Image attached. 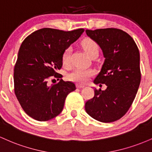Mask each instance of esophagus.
I'll use <instances>...</instances> for the list:
<instances>
[{"label": "esophagus", "instance_id": "34e87169", "mask_svg": "<svg viewBox=\"0 0 152 152\" xmlns=\"http://www.w3.org/2000/svg\"><path fill=\"white\" fill-rule=\"evenodd\" d=\"M76 87H77V88H84L85 85H81V84H77Z\"/></svg>", "mask_w": 152, "mask_h": 152}]
</instances>
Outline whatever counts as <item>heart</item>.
I'll return each mask as SVG.
<instances>
[{
  "label": "heart",
  "instance_id": "b5f03b06",
  "mask_svg": "<svg viewBox=\"0 0 152 152\" xmlns=\"http://www.w3.org/2000/svg\"><path fill=\"white\" fill-rule=\"evenodd\" d=\"M81 46L85 52L90 57L98 55L99 47L98 44L91 39H85L81 43ZM70 47L64 49L62 55V62L64 67L70 65ZM95 75V71L91 69L77 68L67 75V79L72 82L85 83L89 80L90 77Z\"/></svg>",
  "mask_w": 152,
  "mask_h": 152
}]
</instances>
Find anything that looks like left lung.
Segmentation results:
<instances>
[{"label":"left lung","instance_id":"left-lung-1","mask_svg":"<svg viewBox=\"0 0 152 152\" xmlns=\"http://www.w3.org/2000/svg\"><path fill=\"white\" fill-rule=\"evenodd\" d=\"M85 31L98 44L105 57L94 83L107 86L105 90L95 88L94 97L85 103V110L98 121H115L127 113L140 85L139 49L132 37L118 28Z\"/></svg>","mask_w":152,"mask_h":152}]
</instances>
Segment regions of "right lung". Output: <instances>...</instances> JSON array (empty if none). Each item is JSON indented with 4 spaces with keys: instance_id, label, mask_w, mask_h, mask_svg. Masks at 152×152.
I'll use <instances>...</instances> for the list:
<instances>
[{
    "instance_id": "obj_1",
    "label": "right lung",
    "mask_w": 152,
    "mask_h": 152,
    "mask_svg": "<svg viewBox=\"0 0 152 152\" xmlns=\"http://www.w3.org/2000/svg\"><path fill=\"white\" fill-rule=\"evenodd\" d=\"M84 28L64 31L44 28L36 31L22 42L14 67V93L21 108L32 118L46 121L62 112L67 95L76 89L57 72L62 68L64 49L75 42ZM57 83L49 86V79Z\"/></svg>"
}]
</instances>
